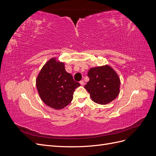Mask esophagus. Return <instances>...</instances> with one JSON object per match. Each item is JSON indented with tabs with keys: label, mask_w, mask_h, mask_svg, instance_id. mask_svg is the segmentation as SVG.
<instances>
[{
	"label": "esophagus",
	"mask_w": 156,
	"mask_h": 156,
	"mask_svg": "<svg viewBox=\"0 0 156 156\" xmlns=\"http://www.w3.org/2000/svg\"><path fill=\"white\" fill-rule=\"evenodd\" d=\"M80 84H81V85H84V81H80Z\"/></svg>",
	"instance_id": "obj_1"
}]
</instances>
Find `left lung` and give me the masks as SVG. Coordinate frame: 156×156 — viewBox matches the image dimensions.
Here are the masks:
<instances>
[{"label": "left lung", "instance_id": "left-lung-1", "mask_svg": "<svg viewBox=\"0 0 156 156\" xmlns=\"http://www.w3.org/2000/svg\"><path fill=\"white\" fill-rule=\"evenodd\" d=\"M89 81L84 86L94 102L105 105L114 100L120 92L119 75L109 66L92 68L88 71Z\"/></svg>", "mask_w": 156, "mask_h": 156}]
</instances>
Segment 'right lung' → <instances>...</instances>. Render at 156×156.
<instances>
[{
	"label": "right lung",
	"instance_id": "right-lung-1",
	"mask_svg": "<svg viewBox=\"0 0 156 156\" xmlns=\"http://www.w3.org/2000/svg\"><path fill=\"white\" fill-rule=\"evenodd\" d=\"M79 86L66 71L64 64L57 62L55 58L46 62L36 79V87L41 100L57 110L71 103L75 88Z\"/></svg>",
	"mask_w": 156,
	"mask_h": 156
}]
</instances>
